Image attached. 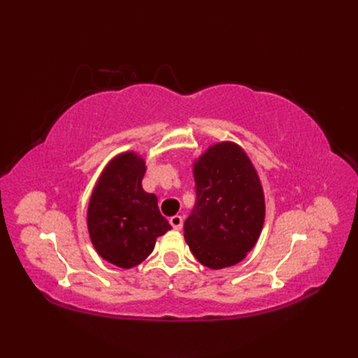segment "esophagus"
I'll list each match as a JSON object with an SVG mask.
<instances>
[{"instance_id":"1","label":"esophagus","mask_w":358,"mask_h":358,"mask_svg":"<svg viewBox=\"0 0 358 358\" xmlns=\"http://www.w3.org/2000/svg\"><path fill=\"white\" fill-rule=\"evenodd\" d=\"M170 224H172V227L175 230H182V226H183V218L180 215H173L170 217Z\"/></svg>"}]
</instances>
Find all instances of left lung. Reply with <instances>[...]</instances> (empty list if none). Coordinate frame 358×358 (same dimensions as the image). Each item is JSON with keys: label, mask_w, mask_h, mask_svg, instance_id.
<instances>
[{"label": "left lung", "mask_w": 358, "mask_h": 358, "mask_svg": "<svg viewBox=\"0 0 358 358\" xmlns=\"http://www.w3.org/2000/svg\"><path fill=\"white\" fill-rule=\"evenodd\" d=\"M196 201L185 220V241L211 269L241 262L257 243L265 218L259 178L233 143L208 148L194 166Z\"/></svg>", "instance_id": "8db88e82"}]
</instances>
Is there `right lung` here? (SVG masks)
<instances>
[{
    "instance_id": "add662e5",
    "label": "right lung",
    "mask_w": 358,
    "mask_h": 358,
    "mask_svg": "<svg viewBox=\"0 0 358 358\" xmlns=\"http://www.w3.org/2000/svg\"><path fill=\"white\" fill-rule=\"evenodd\" d=\"M144 173L145 163L134 152L117 156L103 170L89 203L92 242L101 258L121 268L141 264L157 237L172 229L157 196L143 189Z\"/></svg>"
}]
</instances>
